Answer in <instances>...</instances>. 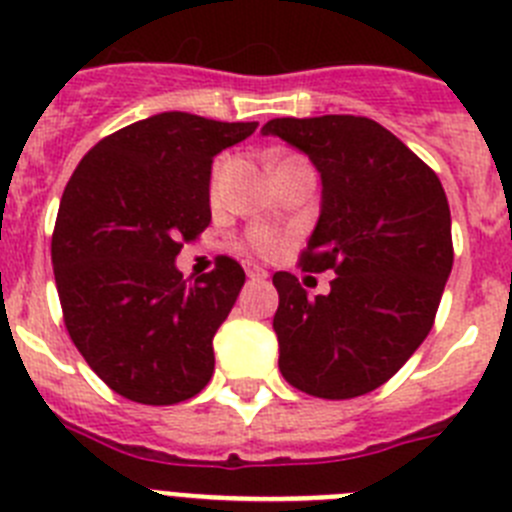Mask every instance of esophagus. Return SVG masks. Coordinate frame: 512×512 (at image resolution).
<instances>
[{"label": "esophagus", "instance_id": "obj_1", "mask_svg": "<svg viewBox=\"0 0 512 512\" xmlns=\"http://www.w3.org/2000/svg\"><path fill=\"white\" fill-rule=\"evenodd\" d=\"M243 269H246V274L251 279H266V277H269V271L261 269L259 264H251V261H246V264H243Z\"/></svg>", "mask_w": 512, "mask_h": 512}]
</instances>
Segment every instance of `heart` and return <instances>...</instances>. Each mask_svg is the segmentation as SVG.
<instances>
[{
    "label": "heart",
    "instance_id": "b5f03b06",
    "mask_svg": "<svg viewBox=\"0 0 512 512\" xmlns=\"http://www.w3.org/2000/svg\"><path fill=\"white\" fill-rule=\"evenodd\" d=\"M297 161H302V158L297 156H289L284 158V161H279L277 169H282V166H289V164H297ZM225 166H228V161L225 158H220L215 164V171H212V189L217 187V182H220V176H223ZM284 243H287V235L282 233V230H274V228H264V225H256V228H251L246 233V246L248 251L259 253V256H277L279 251L284 248Z\"/></svg>",
    "mask_w": 512,
    "mask_h": 512
}]
</instances>
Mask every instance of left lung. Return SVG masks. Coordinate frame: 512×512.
I'll return each mask as SVG.
<instances>
[{"instance_id": "8db88e82", "label": "left lung", "mask_w": 512, "mask_h": 512, "mask_svg": "<svg viewBox=\"0 0 512 512\" xmlns=\"http://www.w3.org/2000/svg\"><path fill=\"white\" fill-rule=\"evenodd\" d=\"M305 153L323 182L302 269L336 271L307 297L277 271L279 372L323 400H348L395 377L431 333L454 264L451 212L436 171L369 117H277L261 128Z\"/></svg>"}]
</instances>
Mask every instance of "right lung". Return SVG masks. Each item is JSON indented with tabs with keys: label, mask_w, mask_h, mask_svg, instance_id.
I'll return each instance as SVG.
<instances>
[{
	"label": "right lung",
	"mask_w": 512,
	"mask_h": 512,
	"mask_svg": "<svg viewBox=\"0 0 512 512\" xmlns=\"http://www.w3.org/2000/svg\"><path fill=\"white\" fill-rule=\"evenodd\" d=\"M256 125L161 112L99 140L63 189L51 241L63 323L117 395L174 405L210 382L212 338L246 274L220 256L187 282L174 261L210 225L212 158Z\"/></svg>",
	"instance_id": "1"
}]
</instances>
